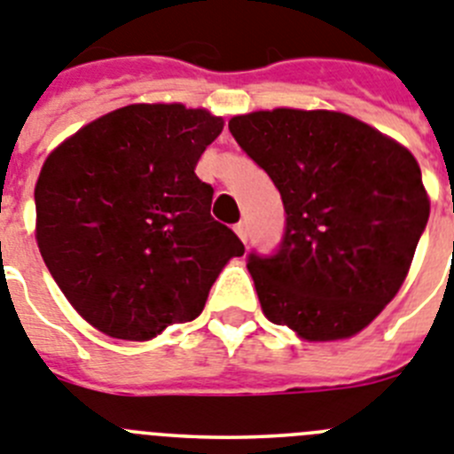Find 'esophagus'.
<instances>
[{
  "mask_svg": "<svg viewBox=\"0 0 454 454\" xmlns=\"http://www.w3.org/2000/svg\"><path fill=\"white\" fill-rule=\"evenodd\" d=\"M235 232H237V237H239V239H242V242L247 244V239H248V228H247V223H237Z\"/></svg>",
  "mask_w": 454,
  "mask_h": 454,
  "instance_id": "34e87169",
  "label": "esophagus"
}]
</instances>
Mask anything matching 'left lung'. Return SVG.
Listing matches in <instances>:
<instances>
[{
  "label": "left lung",
  "instance_id": "1",
  "mask_svg": "<svg viewBox=\"0 0 454 454\" xmlns=\"http://www.w3.org/2000/svg\"><path fill=\"white\" fill-rule=\"evenodd\" d=\"M228 129L287 212L280 251L247 264L264 317L305 341L362 333L405 283L430 217L411 151L337 110H255Z\"/></svg>",
  "mask_w": 454,
  "mask_h": 454
}]
</instances>
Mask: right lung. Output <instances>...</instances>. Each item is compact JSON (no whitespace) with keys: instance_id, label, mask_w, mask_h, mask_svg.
<instances>
[{"instance_id":"right-lung-1","label":"right lung","mask_w":454,"mask_h":454,"mask_svg":"<svg viewBox=\"0 0 454 454\" xmlns=\"http://www.w3.org/2000/svg\"><path fill=\"white\" fill-rule=\"evenodd\" d=\"M223 120L183 104H130L60 142L35 183V242L92 328L149 341L203 312L212 283L244 255L210 217L194 174Z\"/></svg>"}]
</instances>
